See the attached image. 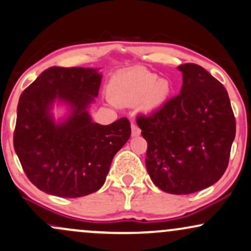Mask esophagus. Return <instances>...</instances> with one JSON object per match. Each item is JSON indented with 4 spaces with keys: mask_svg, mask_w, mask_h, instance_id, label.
Segmentation results:
<instances>
[{
    "mask_svg": "<svg viewBox=\"0 0 251 251\" xmlns=\"http://www.w3.org/2000/svg\"><path fill=\"white\" fill-rule=\"evenodd\" d=\"M131 135L134 136H138V135H141V129L138 128L137 126L136 125H131Z\"/></svg>",
    "mask_w": 251,
    "mask_h": 251,
    "instance_id": "obj_1",
    "label": "esophagus"
}]
</instances>
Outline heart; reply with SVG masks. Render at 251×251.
Returning a JSON list of instances; mask_svg holds the SVG:
<instances>
[{"instance_id": "1", "label": "heart", "mask_w": 251, "mask_h": 251, "mask_svg": "<svg viewBox=\"0 0 251 251\" xmlns=\"http://www.w3.org/2000/svg\"><path fill=\"white\" fill-rule=\"evenodd\" d=\"M110 98L115 103H141L147 111L162 108L169 101L172 86L169 80L159 79L156 73L143 67L114 74L109 83Z\"/></svg>"}]
</instances>
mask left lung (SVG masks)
<instances>
[{
  "label": "left lung",
  "mask_w": 251,
  "mask_h": 251,
  "mask_svg": "<svg viewBox=\"0 0 251 251\" xmlns=\"http://www.w3.org/2000/svg\"><path fill=\"white\" fill-rule=\"evenodd\" d=\"M178 70L180 93L136 122L148 142L145 165L153 184L171 194H190L222 177L236 123L220 81L197 64H182Z\"/></svg>",
  "instance_id": "1"
}]
</instances>
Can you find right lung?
<instances>
[{
  "instance_id": "1",
  "label": "right lung",
  "mask_w": 251,
  "mask_h": 251,
  "mask_svg": "<svg viewBox=\"0 0 251 251\" xmlns=\"http://www.w3.org/2000/svg\"><path fill=\"white\" fill-rule=\"evenodd\" d=\"M101 79L97 69L53 66L21 94L14 148L26 177L40 191L79 198L100 190L114 156L130 137L126 117L108 126L92 121L87 109ZM55 100L71 109L58 124L50 113Z\"/></svg>"
}]
</instances>
